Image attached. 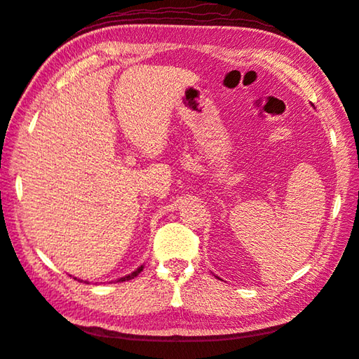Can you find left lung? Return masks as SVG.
<instances>
[{"label":"left lung","mask_w":359,"mask_h":359,"mask_svg":"<svg viewBox=\"0 0 359 359\" xmlns=\"http://www.w3.org/2000/svg\"><path fill=\"white\" fill-rule=\"evenodd\" d=\"M217 278H218V276H217Z\"/></svg>","instance_id":"1"}]
</instances>
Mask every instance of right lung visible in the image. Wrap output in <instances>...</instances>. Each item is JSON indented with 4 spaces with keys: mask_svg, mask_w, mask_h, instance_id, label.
Segmentation results:
<instances>
[{
    "mask_svg": "<svg viewBox=\"0 0 359 359\" xmlns=\"http://www.w3.org/2000/svg\"><path fill=\"white\" fill-rule=\"evenodd\" d=\"M144 269V266H140L137 270H133L132 273H129V275H126V276H123V278H118L116 280V283H121V281H129V280H132V278H135V276H138V273H141V270ZM76 280V278H75ZM84 283H87V281H84Z\"/></svg>",
    "mask_w": 359,
    "mask_h": 359,
    "instance_id": "right-lung-1",
    "label": "right lung"
}]
</instances>
